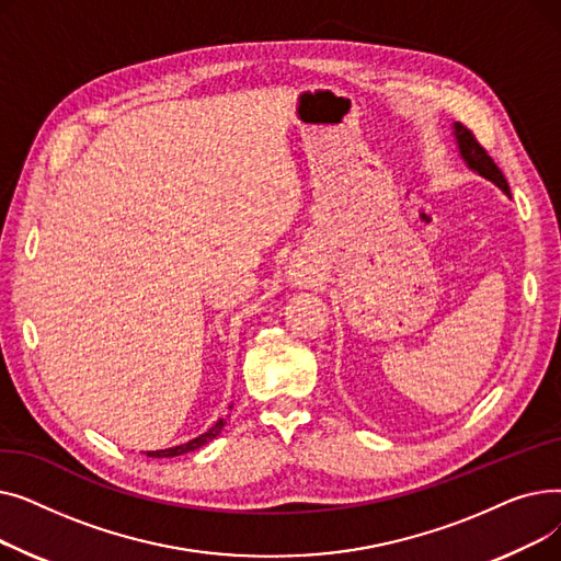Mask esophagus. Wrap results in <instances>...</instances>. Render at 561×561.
I'll list each match as a JSON object with an SVG mask.
<instances>
[{"mask_svg":"<svg viewBox=\"0 0 561 561\" xmlns=\"http://www.w3.org/2000/svg\"><path fill=\"white\" fill-rule=\"evenodd\" d=\"M288 275H290V282L307 284V282H311V277L316 275V268H313L311 261H307V259H296V261L290 263Z\"/></svg>","mask_w":561,"mask_h":561,"instance_id":"34e87169","label":"esophagus"}]
</instances>
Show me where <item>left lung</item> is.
<instances>
[{
	"mask_svg": "<svg viewBox=\"0 0 561 561\" xmlns=\"http://www.w3.org/2000/svg\"><path fill=\"white\" fill-rule=\"evenodd\" d=\"M453 134H455V142H457L459 157L463 159V163L468 165V170H473L476 174L484 176V180H489L491 184H495L507 197H512L505 174L500 172V168H497V165L493 163V159L486 154L484 147L476 140V136L470 134V131H468L463 125H459V123L453 125Z\"/></svg>",
	"mask_w": 561,
	"mask_h": 561,
	"instance_id": "8db88e82",
	"label": "left lung"
}]
</instances>
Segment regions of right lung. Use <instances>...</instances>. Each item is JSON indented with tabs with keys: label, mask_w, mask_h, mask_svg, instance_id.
Wrapping results in <instances>:
<instances>
[{
	"label": "right lung",
	"mask_w": 561,
	"mask_h": 561,
	"mask_svg": "<svg viewBox=\"0 0 561 561\" xmlns=\"http://www.w3.org/2000/svg\"><path fill=\"white\" fill-rule=\"evenodd\" d=\"M229 409H231V404H229ZM225 419H220V421H216V425H211L209 430H206L204 434H199V436H195V438H191L188 444H182V446H174V448H165V450H150L147 453V457H180V455H186V453H193V450H197V448H202L204 444H209V440H214L220 432H222V427H225Z\"/></svg>",
	"instance_id": "add662e5"
}]
</instances>
